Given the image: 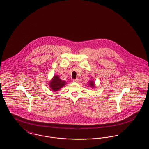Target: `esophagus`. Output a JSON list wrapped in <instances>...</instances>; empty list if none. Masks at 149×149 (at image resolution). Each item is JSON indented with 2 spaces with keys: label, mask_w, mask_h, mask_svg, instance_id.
Returning <instances> with one entry per match:
<instances>
[{
  "label": "esophagus",
  "mask_w": 149,
  "mask_h": 149,
  "mask_svg": "<svg viewBox=\"0 0 149 149\" xmlns=\"http://www.w3.org/2000/svg\"><path fill=\"white\" fill-rule=\"evenodd\" d=\"M73 82H75V83H78L79 81V79H73Z\"/></svg>",
  "instance_id": "esophagus-1"
}]
</instances>
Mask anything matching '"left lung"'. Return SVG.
Masks as SVG:
<instances>
[{"mask_svg":"<svg viewBox=\"0 0 149 149\" xmlns=\"http://www.w3.org/2000/svg\"><path fill=\"white\" fill-rule=\"evenodd\" d=\"M89 86H91V87H92V88H93L94 86H95V83L93 82V80H91V81H89Z\"/></svg>","mask_w":149,"mask_h":149,"instance_id":"obj_1","label":"left lung"}]
</instances>
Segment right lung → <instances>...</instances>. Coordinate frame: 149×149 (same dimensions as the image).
I'll return each instance as SVG.
<instances>
[{
	"label": "right lung",
	"instance_id": "right-lung-1",
	"mask_svg": "<svg viewBox=\"0 0 149 149\" xmlns=\"http://www.w3.org/2000/svg\"><path fill=\"white\" fill-rule=\"evenodd\" d=\"M66 84V82L62 80L58 75H54L49 82V86L53 91H57Z\"/></svg>",
	"mask_w": 149,
	"mask_h": 149
}]
</instances>
